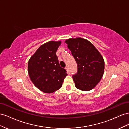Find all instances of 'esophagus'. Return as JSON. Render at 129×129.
Instances as JSON below:
<instances>
[{"label": "esophagus", "mask_w": 129, "mask_h": 129, "mask_svg": "<svg viewBox=\"0 0 129 129\" xmlns=\"http://www.w3.org/2000/svg\"><path fill=\"white\" fill-rule=\"evenodd\" d=\"M65 69L66 70H67V73L69 74V73H70V72H69V69H68V67H66L65 68Z\"/></svg>", "instance_id": "34e87169"}]
</instances>
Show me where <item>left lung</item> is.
I'll return each instance as SVG.
<instances>
[{
	"label": "left lung",
	"instance_id": "obj_1",
	"mask_svg": "<svg viewBox=\"0 0 129 129\" xmlns=\"http://www.w3.org/2000/svg\"><path fill=\"white\" fill-rule=\"evenodd\" d=\"M65 42L78 67L77 73L72 76L75 86L84 91L93 89L103 75V58L93 44L85 39L70 38Z\"/></svg>",
	"mask_w": 129,
	"mask_h": 129
}]
</instances>
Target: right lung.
I'll return each mask as SVG.
<instances>
[{
  "label": "right lung",
  "instance_id": "add662e5",
  "mask_svg": "<svg viewBox=\"0 0 129 129\" xmlns=\"http://www.w3.org/2000/svg\"><path fill=\"white\" fill-rule=\"evenodd\" d=\"M60 44V41H50L43 44L28 61L30 78L35 86L44 93H51L60 89L67 76L56 55Z\"/></svg>",
  "mask_w": 129,
  "mask_h": 129
}]
</instances>
